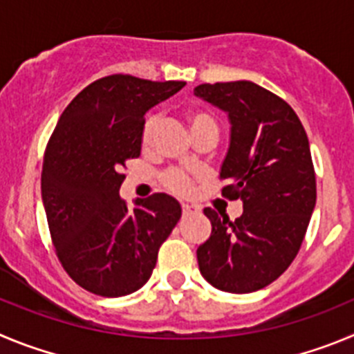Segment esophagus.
<instances>
[{
    "mask_svg": "<svg viewBox=\"0 0 354 354\" xmlns=\"http://www.w3.org/2000/svg\"><path fill=\"white\" fill-rule=\"evenodd\" d=\"M181 212H183V215H192V213L197 212V208H196V206L183 205V206H181Z\"/></svg>",
    "mask_w": 354,
    "mask_h": 354,
    "instance_id": "34e87169",
    "label": "esophagus"
}]
</instances>
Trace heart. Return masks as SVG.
<instances>
[{"mask_svg":"<svg viewBox=\"0 0 354 354\" xmlns=\"http://www.w3.org/2000/svg\"><path fill=\"white\" fill-rule=\"evenodd\" d=\"M187 120H189L192 133L203 129H216L215 118L209 113H206V111H190L187 114ZM155 125H157V116H149L146 120L145 127H142V145L145 146H148L149 141H151V133H153ZM162 181H164L165 189L174 194H189L192 190V178L180 169L167 171L162 176Z\"/></svg>","mask_w":354,"mask_h":354,"instance_id":"obj_1","label":"heart"}]
</instances>
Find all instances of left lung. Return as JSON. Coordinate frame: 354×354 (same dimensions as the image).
Instances as JSON below:
<instances>
[{"mask_svg":"<svg viewBox=\"0 0 354 354\" xmlns=\"http://www.w3.org/2000/svg\"><path fill=\"white\" fill-rule=\"evenodd\" d=\"M194 95L227 113L222 196L243 201L236 221L205 208L212 234L197 248L199 270L221 291H257L289 268L316 206L308 138L288 102L256 82L199 84Z\"/></svg>","mask_w":354,"mask_h":354,"instance_id":"1","label":"left lung"}]
</instances>
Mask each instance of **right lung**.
Wrapping results in <instances>:
<instances>
[{
    "label": "right lung",
    "instance_id": "1",
    "mask_svg": "<svg viewBox=\"0 0 354 354\" xmlns=\"http://www.w3.org/2000/svg\"><path fill=\"white\" fill-rule=\"evenodd\" d=\"M183 86L123 74L98 79L66 106L47 142L42 201L50 238L70 279L93 295L141 289L180 221L174 197L153 194L129 212L120 187L125 162L141 155L146 111Z\"/></svg>",
    "mask_w": 354,
    "mask_h": 354
}]
</instances>
